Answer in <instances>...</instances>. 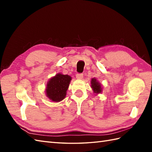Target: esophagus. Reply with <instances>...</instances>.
<instances>
[{"label":"esophagus","instance_id":"obj_1","mask_svg":"<svg viewBox=\"0 0 152 152\" xmlns=\"http://www.w3.org/2000/svg\"><path fill=\"white\" fill-rule=\"evenodd\" d=\"M76 78L78 79V80H81L83 78V74L82 73H78L76 74Z\"/></svg>","mask_w":152,"mask_h":152}]
</instances>
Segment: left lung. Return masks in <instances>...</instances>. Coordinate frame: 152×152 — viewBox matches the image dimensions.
<instances>
[{
    "instance_id": "8db88e82",
    "label": "left lung",
    "mask_w": 152,
    "mask_h": 152,
    "mask_svg": "<svg viewBox=\"0 0 152 152\" xmlns=\"http://www.w3.org/2000/svg\"><path fill=\"white\" fill-rule=\"evenodd\" d=\"M91 88L93 89V91H94L95 93H101L102 91V88L101 84L96 81V80L95 78H93L91 80Z\"/></svg>"
}]
</instances>
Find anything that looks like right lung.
Wrapping results in <instances>:
<instances>
[{
  "label": "right lung",
  "mask_w": 152,
  "mask_h": 152,
  "mask_svg": "<svg viewBox=\"0 0 152 152\" xmlns=\"http://www.w3.org/2000/svg\"><path fill=\"white\" fill-rule=\"evenodd\" d=\"M71 77L69 75L57 74L48 82L46 95L52 101L59 102L64 99L70 84Z\"/></svg>",
  "instance_id": "right-lung-1"
}]
</instances>
